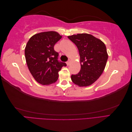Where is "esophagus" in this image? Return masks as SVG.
<instances>
[{
  "label": "esophagus",
  "instance_id": "34e87169",
  "mask_svg": "<svg viewBox=\"0 0 132 132\" xmlns=\"http://www.w3.org/2000/svg\"><path fill=\"white\" fill-rule=\"evenodd\" d=\"M71 62V59H69L68 61L67 62V65H69L70 64Z\"/></svg>",
  "mask_w": 132,
  "mask_h": 132
}]
</instances>
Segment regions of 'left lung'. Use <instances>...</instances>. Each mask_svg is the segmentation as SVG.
Listing matches in <instances>:
<instances>
[{
	"label": "left lung",
	"mask_w": 132,
	"mask_h": 132,
	"mask_svg": "<svg viewBox=\"0 0 132 132\" xmlns=\"http://www.w3.org/2000/svg\"><path fill=\"white\" fill-rule=\"evenodd\" d=\"M78 47L81 69L72 75L71 79L80 87L93 84L100 77L106 65L108 54L106 47L100 39L87 34L68 36Z\"/></svg>",
	"instance_id": "1"
}]
</instances>
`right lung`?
<instances>
[{
  "mask_svg": "<svg viewBox=\"0 0 132 132\" xmlns=\"http://www.w3.org/2000/svg\"><path fill=\"white\" fill-rule=\"evenodd\" d=\"M62 36L55 31L43 32L32 36L25 49L27 65L38 83L49 85L57 81L58 72L65 63L59 62L54 46Z\"/></svg>",
  "mask_w": 132,
  "mask_h": 132,
  "instance_id": "add662e5",
  "label": "right lung"
}]
</instances>
